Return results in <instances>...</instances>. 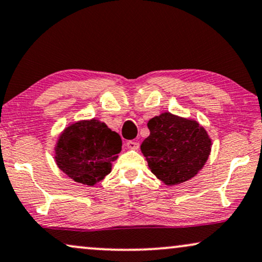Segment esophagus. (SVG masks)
I'll return each instance as SVG.
<instances>
[{"label":"esophagus","instance_id":"obj_1","mask_svg":"<svg viewBox=\"0 0 262 262\" xmlns=\"http://www.w3.org/2000/svg\"><path fill=\"white\" fill-rule=\"evenodd\" d=\"M125 146L130 149H138L139 148V142L138 141H133V140H129L125 142Z\"/></svg>","mask_w":262,"mask_h":262}]
</instances>
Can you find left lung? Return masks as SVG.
<instances>
[{"label": "left lung", "instance_id": "obj_1", "mask_svg": "<svg viewBox=\"0 0 262 262\" xmlns=\"http://www.w3.org/2000/svg\"><path fill=\"white\" fill-rule=\"evenodd\" d=\"M149 137L141 144L151 171L166 186L193 179L207 162L211 139L196 121L164 113L148 121Z\"/></svg>", "mask_w": 262, "mask_h": 262}]
</instances>
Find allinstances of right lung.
Listing matches in <instances>:
<instances>
[{"instance_id":"add662e5","label":"right lung","mask_w":262,"mask_h":262,"mask_svg":"<svg viewBox=\"0 0 262 262\" xmlns=\"http://www.w3.org/2000/svg\"><path fill=\"white\" fill-rule=\"evenodd\" d=\"M122 149L121 137L104 122L79 121L64 129L55 147L56 164L68 177L95 186L111 172Z\"/></svg>"}]
</instances>
